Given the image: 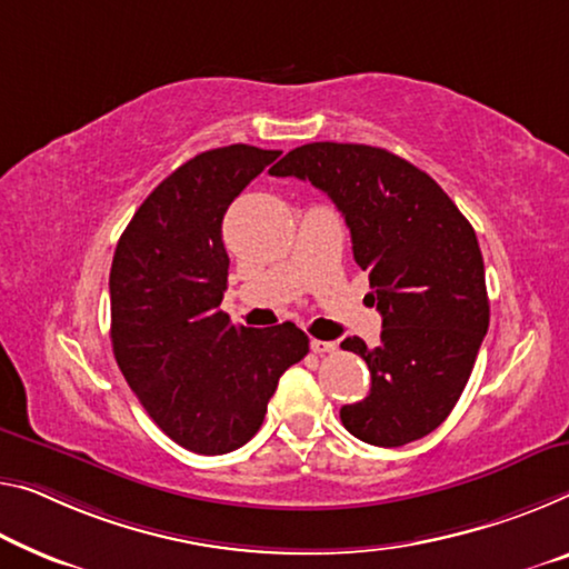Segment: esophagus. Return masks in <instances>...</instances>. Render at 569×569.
I'll return each mask as SVG.
<instances>
[{
	"mask_svg": "<svg viewBox=\"0 0 569 569\" xmlns=\"http://www.w3.org/2000/svg\"><path fill=\"white\" fill-rule=\"evenodd\" d=\"M310 348H312V353H333L338 346L333 343V340H318V338H312V340H310Z\"/></svg>",
	"mask_w": 569,
	"mask_h": 569,
	"instance_id": "1",
	"label": "esophagus"
}]
</instances>
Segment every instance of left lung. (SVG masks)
<instances>
[{
  "mask_svg": "<svg viewBox=\"0 0 569 569\" xmlns=\"http://www.w3.org/2000/svg\"><path fill=\"white\" fill-rule=\"evenodd\" d=\"M269 172L333 200L383 320L376 348L340 343L371 371L369 397L340 409V422L379 448L430 435L466 389L491 315L473 226L430 174L381 147L302 144Z\"/></svg>",
  "mask_w": 569,
  "mask_h": 569,
  "instance_id": "left-lung-1",
  "label": "left lung"
}]
</instances>
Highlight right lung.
Segmentation results:
<instances>
[{"label":"right lung","instance_id":"1","mask_svg":"<svg viewBox=\"0 0 569 569\" xmlns=\"http://www.w3.org/2000/svg\"><path fill=\"white\" fill-rule=\"evenodd\" d=\"M279 157L229 144L196 154L157 186L113 251L111 346L160 430L200 456H223L259 432L279 376L310 351L295 322L233 326L223 216Z\"/></svg>","mask_w":569,"mask_h":569}]
</instances>
